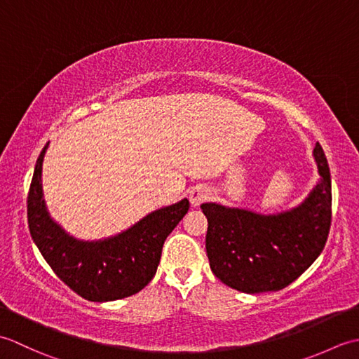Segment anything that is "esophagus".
Masks as SVG:
<instances>
[{"mask_svg": "<svg viewBox=\"0 0 359 359\" xmlns=\"http://www.w3.org/2000/svg\"><path fill=\"white\" fill-rule=\"evenodd\" d=\"M210 199V189L203 185L194 187L191 191H189V202H191L193 207H199L201 203Z\"/></svg>", "mask_w": 359, "mask_h": 359, "instance_id": "34e87169", "label": "esophagus"}]
</instances>
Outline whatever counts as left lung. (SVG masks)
Instances as JSON below:
<instances>
[{"instance_id":"left-lung-1","label":"left lung","mask_w":359,"mask_h":359,"mask_svg":"<svg viewBox=\"0 0 359 359\" xmlns=\"http://www.w3.org/2000/svg\"><path fill=\"white\" fill-rule=\"evenodd\" d=\"M313 156L321 180L299 207L276 216L203 203L211 271L243 293L278 292L316 261L332 224V180L321 144Z\"/></svg>"}]
</instances>
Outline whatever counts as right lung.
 I'll return each mask as SVG.
<instances>
[{
	"label": "right lung",
	"instance_id": "obj_1",
	"mask_svg": "<svg viewBox=\"0 0 359 359\" xmlns=\"http://www.w3.org/2000/svg\"><path fill=\"white\" fill-rule=\"evenodd\" d=\"M36 160L27 196L29 231L53 273L75 293L93 302L139 293L157 271L165 239L184 217L187 199L160 208L114 238L83 242L66 234L46 211L41 188L43 158Z\"/></svg>",
	"mask_w": 359,
	"mask_h": 359
}]
</instances>
